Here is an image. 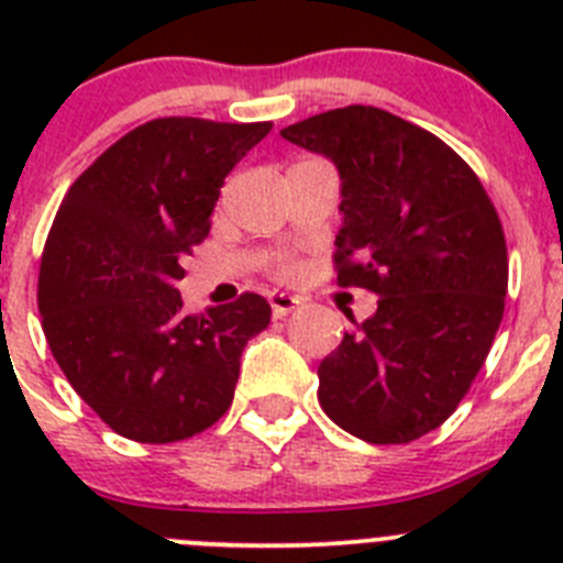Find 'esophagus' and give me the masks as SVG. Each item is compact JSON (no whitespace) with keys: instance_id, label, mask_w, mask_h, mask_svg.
I'll return each instance as SVG.
<instances>
[{"instance_id":"esophagus-1","label":"esophagus","mask_w":563,"mask_h":563,"mask_svg":"<svg viewBox=\"0 0 563 563\" xmlns=\"http://www.w3.org/2000/svg\"><path fill=\"white\" fill-rule=\"evenodd\" d=\"M267 301H271L273 316H276V318L290 316V312L296 310L298 305H301V301H298L296 296H287V292H271V296H267Z\"/></svg>"}]
</instances>
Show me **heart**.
<instances>
[{"label": "heart", "mask_w": 563, "mask_h": 563, "mask_svg": "<svg viewBox=\"0 0 563 563\" xmlns=\"http://www.w3.org/2000/svg\"><path fill=\"white\" fill-rule=\"evenodd\" d=\"M290 271H292L290 262H282V265H278V273H290Z\"/></svg>", "instance_id": "obj_1"}]
</instances>
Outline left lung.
Returning a JSON list of instances; mask_svg holds the SVG:
<instances>
[{
  "label": "left lung",
  "mask_w": 563,
  "mask_h": 563,
  "mask_svg": "<svg viewBox=\"0 0 563 563\" xmlns=\"http://www.w3.org/2000/svg\"><path fill=\"white\" fill-rule=\"evenodd\" d=\"M341 174V287L377 312L318 366V402L357 440L400 445L440 429L479 375L505 316L507 245L474 168L426 129L343 107L282 129Z\"/></svg>",
  "instance_id": "left-lung-1"
}]
</instances>
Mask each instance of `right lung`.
Returning a JSON list of instances; mask_svg holds the SVG:
<instances>
[{
    "instance_id": "1",
    "label": "right lung",
    "mask_w": 563,
    "mask_h": 563,
    "mask_svg": "<svg viewBox=\"0 0 563 563\" xmlns=\"http://www.w3.org/2000/svg\"><path fill=\"white\" fill-rule=\"evenodd\" d=\"M271 129L157 118L112 143L62 200L38 267L42 330L114 434L188 440L231 406L239 357L271 324V305L242 292L191 316L177 282L225 177Z\"/></svg>"
}]
</instances>
